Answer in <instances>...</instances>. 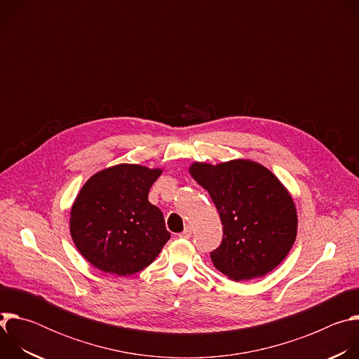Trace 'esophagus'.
I'll return each instance as SVG.
<instances>
[{"mask_svg":"<svg viewBox=\"0 0 359 359\" xmlns=\"http://www.w3.org/2000/svg\"><path fill=\"white\" fill-rule=\"evenodd\" d=\"M182 238H190L191 236V227L190 226H186V229L179 234Z\"/></svg>","mask_w":359,"mask_h":359,"instance_id":"34e87169","label":"esophagus"}]
</instances>
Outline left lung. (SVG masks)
<instances>
[{"label":"left lung","instance_id":"obj_1","mask_svg":"<svg viewBox=\"0 0 359 359\" xmlns=\"http://www.w3.org/2000/svg\"><path fill=\"white\" fill-rule=\"evenodd\" d=\"M189 173L209 191L223 224V241L210 254L215 267L233 281L273 271L297 237V209L288 189L250 159L193 162Z\"/></svg>","mask_w":359,"mask_h":359}]
</instances>
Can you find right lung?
Instances as JSON below:
<instances>
[{
  "mask_svg": "<svg viewBox=\"0 0 359 359\" xmlns=\"http://www.w3.org/2000/svg\"><path fill=\"white\" fill-rule=\"evenodd\" d=\"M163 169L121 163L92 175L74 200L69 231L97 270L119 277L150 266L170 238L163 213L147 200Z\"/></svg>",
  "mask_w": 359,
  "mask_h": 359,
  "instance_id": "obj_1",
  "label": "right lung"
}]
</instances>
